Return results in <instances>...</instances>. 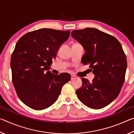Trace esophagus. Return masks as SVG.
<instances>
[{
    "mask_svg": "<svg viewBox=\"0 0 134 134\" xmlns=\"http://www.w3.org/2000/svg\"><path fill=\"white\" fill-rule=\"evenodd\" d=\"M76 78V76H74V75H71V80H74V79H75Z\"/></svg>",
    "mask_w": 134,
    "mask_h": 134,
    "instance_id": "34e87169",
    "label": "esophagus"
}]
</instances>
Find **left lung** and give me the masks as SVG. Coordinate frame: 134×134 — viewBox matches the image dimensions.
Masks as SVG:
<instances>
[{
    "label": "left lung",
    "instance_id": "1",
    "mask_svg": "<svg viewBox=\"0 0 134 134\" xmlns=\"http://www.w3.org/2000/svg\"><path fill=\"white\" fill-rule=\"evenodd\" d=\"M71 36L83 45L86 53L81 62L89 64L95 76L92 82L81 79L82 87L76 92L78 99L94 109L105 107L118 96L125 80L127 62L121 43L95 28L72 31Z\"/></svg>",
    "mask_w": 134,
    "mask_h": 134
}]
</instances>
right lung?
Wrapping results in <instances>:
<instances>
[{
	"label": "right lung",
	"mask_w": 134,
	"mask_h": 134,
	"mask_svg": "<svg viewBox=\"0 0 134 134\" xmlns=\"http://www.w3.org/2000/svg\"><path fill=\"white\" fill-rule=\"evenodd\" d=\"M70 34L42 28L26 33L18 41L10 60L12 82L18 97L30 108L40 110L49 107L71 79L67 72L57 75L48 70Z\"/></svg>",
	"instance_id": "right-lung-1"
}]
</instances>
